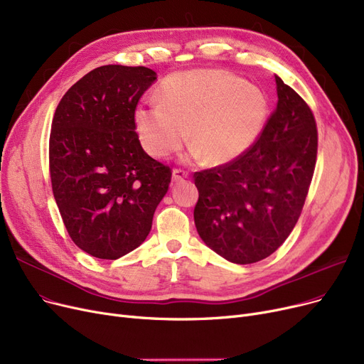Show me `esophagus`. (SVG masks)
Here are the masks:
<instances>
[{
    "instance_id": "34e87169",
    "label": "esophagus",
    "mask_w": 364,
    "mask_h": 364,
    "mask_svg": "<svg viewBox=\"0 0 364 364\" xmlns=\"http://www.w3.org/2000/svg\"><path fill=\"white\" fill-rule=\"evenodd\" d=\"M188 177V173L186 172V171H183V169H178V168H176L172 171V181H176V183H178V181H183V180H186Z\"/></svg>"
}]
</instances>
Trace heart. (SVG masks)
I'll return each mask as SVG.
<instances>
[{
	"mask_svg": "<svg viewBox=\"0 0 364 364\" xmlns=\"http://www.w3.org/2000/svg\"><path fill=\"white\" fill-rule=\"evenodd\" d=\"M162 104L141 105L135 126L153 157L177 151L186 139L199 161L220 166L247 151L269 114L266 95L221 70L176 73L165 78Z\"/></svg>",
	"mask_w": 364,
	"mask_h": 364,
	"instance_id": "b5f03b06",
	"label": "heart"
}]
</instances>
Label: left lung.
Instances as JSON below:
<instances>
[{
	"mask_svg": "<svg viewBox=\"0 0 364 364\" xmlns=\"http://www.w3.org/2000/svg\"><path fill=\"white\" fill-rule=\"evenodd\" d=\"M278 104L260 135L235 161L193 173L195 225L202 241L238 264L256 263L289 238L317 162L309 105L275 75Z\"/></svg>",
	"mask_w": 364,
	"mask_h": 364,
	"instance_id": "8db88e82",
	"label": "left lung"
}]
</instances>
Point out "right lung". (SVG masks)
<instances>
[{
  "label": "right lung",
  "mask_w": 364,
  "mask_h": 364,
  "mask_svg": "<svg viewBox=\"0 0 364 364\" xmlns=\"http://www.w3.org/2000/svg\"><path fill=\"white\" fill-rule=\"evenodd\" d=\"M156 80L146 67L104 65L62 97L52 120L49 171L62 221L87 255L116 260L144 242L172 171L135 132L139 98Z\"/></svg>",
  "instance_id": "right-lung-1"
}]
</instances>
